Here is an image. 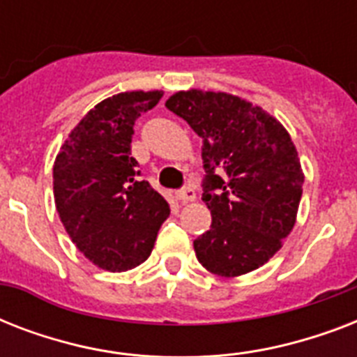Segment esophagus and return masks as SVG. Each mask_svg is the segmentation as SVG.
I'll list each match as a JSON object with an SVG mask.
<instances>
[{"instance_id":"1","label":"esophagus","mask_w":357,"mask_h":357,"mask_svg":"<svg viewBox=\"0 0 357 357\" xmlns=\"http://www.w3.org/2000/svg\"><path fill=\"white\" fill-rule=\"evenodd\" d=\"M176 198H178V200H181V202H192L196 198V192H195V189H192V187H183V189H179L178 192H176Z\"/></svg>"}]
</instances>
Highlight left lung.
Masks as SVG:
<instances>
[{"instance_id": "8db88e82", "label": "left lung", "mask_w": 357, "mask_h": 357, "mask_svg": "<svg viewBox=\"0 0 357 357\" xmlns=\"http://www.w3.org/2000/svg\"><path fill=\"white\" fill-rule=\"evenodd\" d=\"M170 109L204 142V195L211 228L195 241L196 257L217 276L265 265L296 220L304 174L282 123L226 92L181 91Z\"/></svg>"}]
</instances>
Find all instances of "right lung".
<instances>
[{"label":"right lung","mask_w":357,"mask_h":357,"mask_svg":"<svg viewBox=\"0 0 357 357\" xmlns=\"http://www.w3.org/2000/svg\"><path fill=\"white\" fill-rule=\"evenodd\" d=\"M161 98V91H137L100 102L72 129L53 165L61 222L81 254L103 271L144 263L170 215L131 157L135 120Z\"/></svg>","instance_id":"right-lung-1"}]
</instances>
